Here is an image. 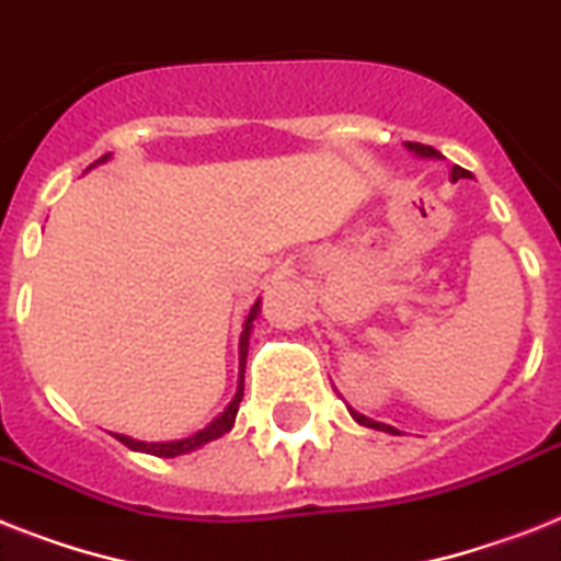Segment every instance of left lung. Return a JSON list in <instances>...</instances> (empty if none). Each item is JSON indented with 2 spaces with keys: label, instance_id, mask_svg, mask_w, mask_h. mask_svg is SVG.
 Here are the masks:
<instances>
[{
  "label": "left lung",
  "instance_id": "left-lung-1",
  "mask_svg": "<svg viewBox=\"0 0 561 561\" xmlns=\"http://www.w3.org/2000/svg\"><path fill=\"white\" fill-rule=\"evenodd\" d=\"M407 149H409V152H414V154H421V158H440L438 149L423 147V144H412V140H409V144H407ZM458 178H470V172L461 170V167H453V181H458ZM348 412H352L354 421L363 423V426H368V430H380V432H391V435H398V430H394V426H386V423L371 421V417H366V414L354 412V409H348Z\"/></svg>",
  "mask_w": 561,
  "mask_h": 561
}]
</instances>
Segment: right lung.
Wrapping results in <instances>:
<instances>
[{
  "label": "right lung",
  "mask_w": 561,
  "mask_h": 561,
  "mask_svg": "<svg viewBox=\"0 0 561 561\" xmlns=\"http://www.w3.org/2000/svg\"><path fill=\"white\" fill-rule=\"evenodd\" d=\"M108 161V154H103L98 163ZM259 305H262V299H256V305L250 308L248 320H244V328H241V336H239V386H236V394L233 400L227 403V409L218 417H213V421L204 426V430H198L195 435H190V438H181V440H154V444H149V440H135L129 438V435H115L121 444H126L129 449H135V453H147V455H158V458H175V455H186L193 453V449H198V446L209 444V440L221 438L225 432L233 430L236 423V414H239V403H241V394H244V363H248V345H250V331H253V320L259 317Z\"/></svg>",
  "instance_id": "right-lung-1"
}]
</instances>
